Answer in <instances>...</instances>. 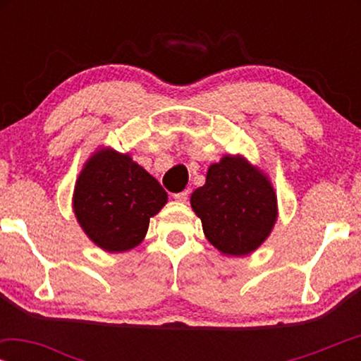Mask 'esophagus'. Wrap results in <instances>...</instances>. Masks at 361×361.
I'll return each instance as SVG.
<instances>
[{"instance_id":"obj_1","label":"esophagus","mask_w":361,"mask_h":361,"mask_svg":"<svg viewBox=\"0 0 361 361\" xmlns=\"http://www.w3.org/2000/svg\"><path fill=\"white\" fill-rule=\"evenodd\" d=\"M174 199L179 200V202H187V200H189V190L177 192V194H174Z\"/></svg>"}]
</instances>
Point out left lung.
Instances as JSON below:
<instances>
[{"label": "left lung", "instance_id": "obj_1", "mask_svg": "<svg viewBox=\"0 0 361 361\" xmlns=\"http://www.w3.org/2000/svg\"><path fill=\"white\" fill-rule=\"evenodd\" d=\"M190 205L202 220L207 240L231 256H245L268 238L278 210L264 174L240 156H225L207 172Z\"/></svg>", "mask_w": 361, "mask_h": 361}]
</instances>
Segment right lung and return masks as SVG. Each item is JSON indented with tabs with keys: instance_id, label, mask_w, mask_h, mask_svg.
<instances>
[{
	"instance_id": "1",
	"label": "right lung",
	"mask_w": 361,
	"mask_h": 361,
	"mask_svg": "<svg viewBox=\"0 0 361 361\" xmlns=\"http://www.w3.org/2000/svg\"><path fill=\"white\" fill-rule=\"evenodd\" d=\"M167 202L154 177L128 154L97 152L83 167L73 192V212L93 243L110 253L135 248L149 219Z\"/></svg>"
}]
</instances>
